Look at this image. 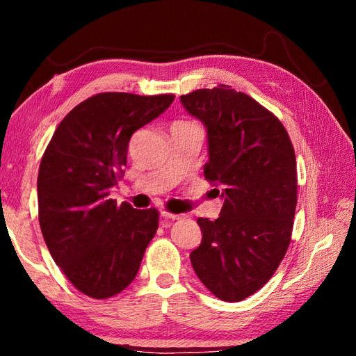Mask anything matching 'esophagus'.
<instances>
[{
	"instance_id": "34e87169",
	"label": "esophagus",
	"mask_w": 356,
	"mask_h": 356,
	"mask_svg": "<svg viewBox=\"0 0 356 356\" xmlns=\"http://www.w3.org/2000/svg\"><path fill=\"white\" fill-rule=\"evenodd\" d=\"M161 216H163L165 220H180V218H184L185 215H179V213H170V212H166V210H163V212H161Z\"/></svg>"
}]
</instances>
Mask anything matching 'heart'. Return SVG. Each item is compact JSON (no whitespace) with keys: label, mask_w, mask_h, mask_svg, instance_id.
<instances>
[{"label":"heart","mask_w":356,"mask_h":356,"mask_svg":"<svg viewBox=\"0 0 356 356\" xmlns=\"http://www.w3.org/2000/svg\"><path fill=\"white\" fill-rule=\"evenodd\" d=\"M174 124H182V125H185V124H191V122H188V120H177V122H174Z\"/></svg>","instance_id":"heart-1"}]
</instances>
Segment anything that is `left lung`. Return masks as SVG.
<instances>
[{"label": "left lung", "instance_id": "8db88e82", "mask_svg": "<svg viewBox=\"0 0 356 356\" xmlns=\"http://www.w3.org/2000/svg\"><path fill=\"white\" fill-rule=\"evenodd\" d=\"M180 102L207 129L204 176L222 200L215 221L197 218L202 242L190 254L193 270L215 297L242 301L272 278L291 243L292 141L273 113L227 84L180 95Z\"/></svg>", "mask_w": 356, "mask_h": 356}]
</instances>
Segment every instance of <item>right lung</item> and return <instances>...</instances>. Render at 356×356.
Listing matches in <instances>:
<instances>
[{"label": "right lung", "mask_w": 356, "mask_h": 356, "mask_svg": "<svg viewBox=\"0 0 356 356\" xmlns=\"http://www.w3.org/2000/svg\"><path fill=\"white\" fill-rule=\"evenodd\" d=\"M172 100V94H95L61 120L42 156V236L53 261L88 297L122 292L159 229V210L118 206L110 190L124 174L131 135Z\"/></svg>", "instance_id": "add662e5"}]
</instances>
